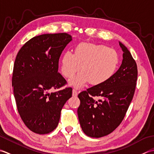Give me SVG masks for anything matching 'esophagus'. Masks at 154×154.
I'll return each instance as SVG.
<instances>
[{
    "label": "esophagus",
    "instance_id": "esophagus-1",
    "mask_svg": "<svg viewBox=\"0 0 154 154\" xmlns=\"http://www.w3.org/2000/svg\"><path fill=\"white\" fill-rule=\"evenodd\" d=\"M77 95H78V92H77V91L76 90H72V96H77Z\"/></svg>",
    "mask_w": 154,
    "mask_h": 154
}]
</instances>
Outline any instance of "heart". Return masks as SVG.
Segmentation results:
<instances>
[{
  "mask_svg": "<svg viewBox=\"0 0 154 154\" xmlns=\"http://www.w3.org/2000/svg\"><path fill=\"white\" fill-rule=\"evenodd\" d=\"M118 63L119 56L114 49L103 45L81 43L76 47L74 54L70 51L64 53L61 72L64 77L70 78L80 68L81 72L69 80V84L76 88L88 82L100 86L114 76Z\"/></svg>",
  "mask_w": 154,
  "mask_h": 154,
  "instance_id": "b5f03b06",
  "label": "heart"
}]
</instances>
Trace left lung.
<instances>
[{"instance_id":"obj_1","label":"left lung","mask_w":154,"mask_h":154,"mask_svg":"<svg viewBox=\"0 0 154 154\" xmlns=\"http://www.w3.org/2000/svg\"><path fill=\"white\" fill-rule=\"evenodd\" d=\"M123 51L120 68L102 85L94 86L78 94V116L88 136L101 137L112 133L123 120L136 89L137 68L131 53L119 42ZM93 97L102 99L95 101Z\"/></svg>"}]
</instances>
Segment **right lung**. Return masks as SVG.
<instances>
[{
  "label": "right lung",
  "instance_id": "add662e5",
  "mask_svg": "<svg viewBox=\"0 0 154 154\" xmlns=\"http://www.w3.org/2000/svg\"><path fill=\"white\" fill-rule=\"evenodd\" d=\"M72 40L67 33L34 36L16 57L12 85L18 112L26 127L36 134H48L57 127L62 107L72 97V88L51 92L66 84L58 72V62Z\"/></svg>",
  "mask_w": 154,
  "mask_h": 154
}]
</instances>
